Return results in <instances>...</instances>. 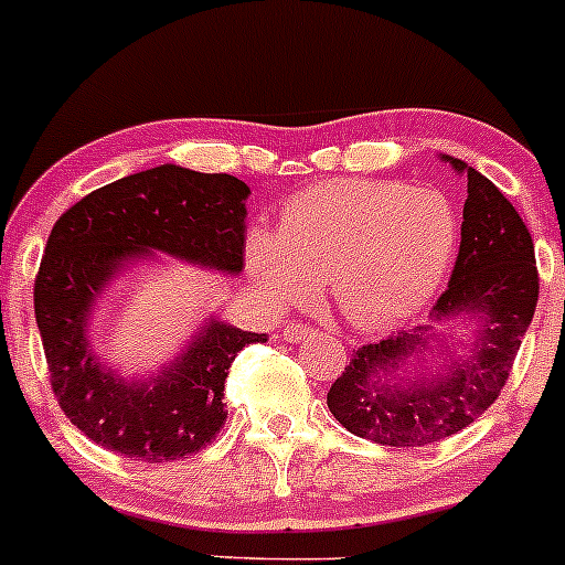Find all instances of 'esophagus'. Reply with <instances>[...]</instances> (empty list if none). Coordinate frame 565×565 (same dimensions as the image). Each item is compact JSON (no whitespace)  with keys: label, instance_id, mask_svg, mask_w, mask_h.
Segmentation results:
<instances>
[{"label":"esophagus","instance_id":"esophagus-1","mask_svg":"<svg viewBox=\"0 0 565 565\" xmlns=\"http://www.w3.org/2000/svg\"><path fill=\"white\" fill-rule=\"evenodd\" d=\"M281 337L292 344L306 342V339L311 337V328L303 326V322H287V326L281 328Z\"/></svg>","mask_w":565,"mask_h":565}]
</instances>
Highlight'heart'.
Here are the masks:
<instances>
[{"label":"heart","instance_id":"obj_1","mask_svg":"<svg viewBox=\"0 0 565 565\" xmlns=\"http://www.w3.org/2000/svg\"><path fill=\"white\" fill-rule=\"evenodd\" d=\"M456 248V210L436 190L337 179L295 195L278 232L250 234L245 256L270 303H300L328 284L344 320L383 331L436 298Z\"/></svg>","mask_w":565,"mask_h":565}]
</instances>
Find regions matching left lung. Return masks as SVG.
Listing matches in <instances>:
<instances>
[{
  "instance_id": "1",
  "label": "left lung",
  "mask_w": 565,
  "mask_h": 565,
  "mask_svg": "<svg viewBox=\"0 0 565 565\" xmlns=\"http://www.w3.org/2000/svg\"><path fill=\"white\" fill-rule=\"evenodd\" d=\"M441 160L467 177L469 195L452 278L430 320L475 322V339L447 342L434 326H416L355 350L328 408L375 445L425 447L469 428L500 397L539 303L533 237L519 212L483 173Z\"/></svg>"
}]
</instances>
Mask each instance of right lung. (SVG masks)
<instances>
[{"label": "right lung", "mask_w": 565, "mask_h": 565, "mask_svg": "<svg viewBox=\"0 0 565 565\" xmlns=\"http://www.w3.org/2000/svg\"><path fill=\"white\" fill-rule=\"evenodd\" d=\"M248 195L228 173L160 166L93 190L54 223L35 278L38 331L60 408L104 450L166 463L221 434L228 366L267 333L210 317L154 375L124 377L93 350L90 322L109 284L154 254L239 276Z\"/></svg>", "instance_id": "obj_1"}]
</instances>
